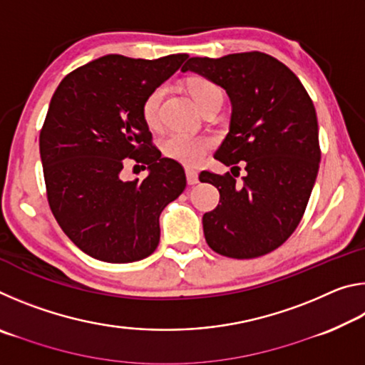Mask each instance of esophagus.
Wrapping results in <instances>:
<instances>
[{"mask_svg": "<svg viewBox=\"0 0 365 365\" xmlns=\"http://www.w3.org/2000/svg\"><path fill=\"white\" fill-rule=\"evenodd\" d=\"M187 182L188 185H196L197 183V172L193 169H187Z\"/></svg>", "mask_w": 365, "mask_h": 365, "instance_id": "obj_1", "label": "esophagus"}]
</instances>
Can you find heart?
Returning a JSON list of instances; mask_svg holds the SVG:
<instances>
[{"mask_svg": "<svg viewBox=\"0 0 365 365\" xmlns=\"http://www.w3.org/2000/svg\"><path fill=\"white\" fill-rule=\"evenodd\" d=\"M164 86H158L154 88L150 95L146 96L141 106V114L146 125L150 128H158L160 125V103L164 98ZM190 93L193 96L195 103L201 109L207 106L209 103L222 100V91L217 85L207 78H196L190 83ZM212 141L206 137H195V135L188 133H172L163 141L160 150L165 156L182 163L185 165H196L201 163L205 154L211 150Z\"/></svg>", "mask_w": 365, "mask_h": 365, "instance_id": "b5f03b06", "label": "heart"}]
</instances>
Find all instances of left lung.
Returning <instances> with one entry per match:
<instances>
[{"label": "left lung", "mask_w": 365, "mask_h": 365, "mask_svg": "<svg viewBox=\"0 0 365 365\" xmlns=\"http://www.w3.org/2000/svg\"><path fill=\"white\" fill-rule=\"evenodd\" d=\"M211 80L232 101L230 130L214 158L246 170L238 175L202 170L220 205L202 215L211 250L233 259L267 255L289 238L316 183L320 146L316 108L299 78L265 53L190 58L182 67ZM232 168V170H233Z\"/></svg>", "instance_id": "1"}]
</instances>
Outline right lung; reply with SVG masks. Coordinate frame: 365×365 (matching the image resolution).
<instances>
[{
    "instance_id": "obj_1",
    "label": "right lung",
    "mask_w": 365,
    "mask_h": 365,
    "mask_svg": "<svg viewBox=\"0 0 365 365\" xmlns=\"http://www.w3.org/2000/svg\"><path fill=\"white\" fill-rule=\"evenodd\" d=\"M187 59L108 54L67 73L54 91L40 132L48 202L63 232L91 257L125 264L158 248L159 215L183 193L187 177L151 143L141 106ZM128 158L148 165L145 181L123 180Z\"/></svg>"
}]
</instances>
